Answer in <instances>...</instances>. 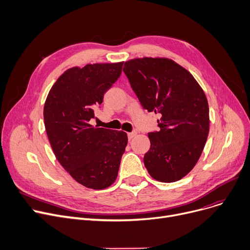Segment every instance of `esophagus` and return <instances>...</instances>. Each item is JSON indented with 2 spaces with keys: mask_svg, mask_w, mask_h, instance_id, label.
<instances>
[{
  "mask_svg": "<svg viewBox=\"0 0 250 250\" xmlns=\"http://www.w3.org/2000/svg\"><path fill=\"white\" fill-rule=\"evenodd\" d=\"M127 135H128V139H129V140H131V139H132V138H133V137L136 135V132H135V131L129 132Z\"/></svg>",
  "mask_w": 250,
  "mask_h": 250,
  "instance_id": "esophagus-1",
  "label": "esophagus"
}]
</instances>
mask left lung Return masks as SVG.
<instances>
[{"instance_id":"obj_1","label":"left lung","mask_w":250,"mask_h":250,"mask_svg":"<svg viewBox=\"0 0 250 250\" xmlns=\"http://www.w3.org/2000/svg\"><path fill=\"white\" fill-rule=\"evenodd\" d=\"M123 71L144 109L162 116L159 131L148 133L150 148L144 158L147 172L165 183L182 179L196 165L208 135L203 88L170 59H133Z\"/></svg>"}]
</instances>
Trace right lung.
Segmentation results:
<instances>
[{"label": "right lung", "instance_id": "obj_1", "mask_svg": "<svg viewBox=\"0 0 250 250\" xmlns=\"http://www.w3.org/2000/svg\"><path fill=\"white\" fill-rule=\"evenodd\" d=\"M123 62L73 67L58 78L44 104L45 131L59 163L79 184L111 186L118 176L127 134L89 124L104 94L120 77Z\"/></svg>", "mask_w": 250, "mask_h": 250}]
</instances>
